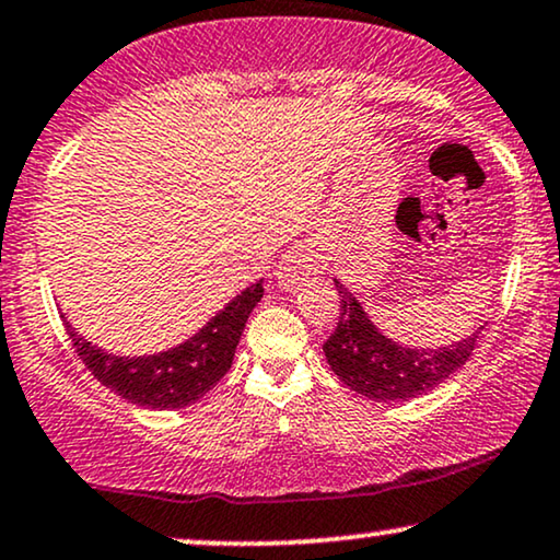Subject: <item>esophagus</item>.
Instances as JSON below:
<instances>
[{"mask_svg": "<svg viewBox=\"0 0 560 560\" xmlns=\"http://www.w3.org/2000/svg\"><path fill=\"white\" fill-rule=\"evenodd\" d=\"M317 273H320V264H317L315 253L310 250V247H296V250L281 258L276 279H279L281 289L296 292V289H302L310 279H315Z\"/></svg>", "mask_w": 560, "mask_h": 560, "instance_id": "esophagus-1", "label": "esophagus"}]
</instances>
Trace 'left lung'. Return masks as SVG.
I'll return each mask as SVG.
<instances>
[{
  "label": "left lung",
  "instance_id": "left-lung-1",
  "mask_svg": "<svg viewBox=\"0 0 560 560\" xmlns=\"http://www.w3.org/2000/svg\"><path fill=\"white\" fill-rule=\"evenodd\" d=\"M332 281L341 296V317L323 343V351L338 380L364 398L377 402L419 398L455 374L476 349L478 330L463 341L439 349H410L395 343L377 330L362 302L341 281Z\"/></svg>",
  "mask_w": 560,
  "mask_h": 560
}]
</instances>
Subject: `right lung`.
Returning <instances> with one entry per match:
<instances>
[{"instance_id": "right-lung-1", "label": "right lung", "mask_w": 560, "mask_h": 560, "mask_svg": "<svg viewBox=\"0 0 560 560\" xmlns=\"http://www.w3.org/2000/svg\"><path fill=\"white\" fill-rule=\"evenodd\" d=\"M260 296H264V281L240 292L188 341L150 357L108 353L101 346H92L88 338L77 336L67 320L63 325L84 366L95 374V380H101V385L141 408L175 410L196 402L228 374L247 315L253 313Z\"/></svg>"}]
</instances>
